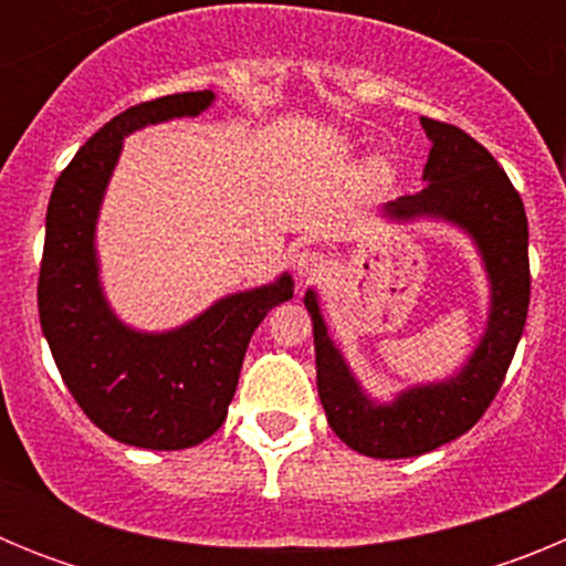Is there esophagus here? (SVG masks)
Segmentation results:
<instances>
[{
  "instance_id": "34e87169",
  "label": "esophagus",
  "mask_w": 566,
  "mask_h": 566,
  "mask_svg": "<svg viewBox=\"0 0 566 566\" xmlns=\"http://www.w3.org/2000/svg\"><path fill=\"white\" fill-rule=\"evenodd\" d=\"M328 269L326 254L317 252V249H306L294 258V272H297L300 283H312V280L323 277V272Z\"/></svg>"
}]
</instances>
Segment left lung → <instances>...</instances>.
<instances>
[{
  "label": "left lung",
  "instance_id": "obj_1",
  "mask_svg": "<svg viewBox=\"0 0 566 566\" xmlns=\"http://www.w3.org/2000/svg\"><path fill=\"white\" fill-rule=\"evenodd\" d=\"M431 138L424 164L428 187L385 203L394 221L442 218L476 240L490 277V319L476 352L444 382L419 385L394 402L365 397L343 354L328 337L317 294L306 292L317 352V391L332 431L352 451L374 459H408L468 433L482 419L504 382L522 339L530 306L527 214L507 172L479 142L453 124L422 118Z\"/></svg>",
  "mask_w": 566,
  "mask_h": 566
}]
</instances>
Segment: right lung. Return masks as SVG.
I'll list each match as a JSON object with an SVG mask.
<instances>
[{"instance_id": "1", "label": "right lung", "mask_w": 566, "mask_h": 566, "mask_svg": "<svg viewBox=\"0 0 566 566\" xmlns=\"http://www.w3.org/2000/svg\"><path fill=\"white\" fill-rule=\"evenodd\" d=\"M212 98L209 90L175 93L115 115L64 167L48 203L39 319L50 354L90 422L149 451L192 448L221 428L254 328L294 294L283 274L167 334L133 332L104 300L93 240L124 135L203 113Z\"/></svg>"}]
</instances>
